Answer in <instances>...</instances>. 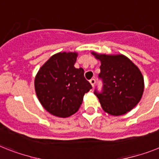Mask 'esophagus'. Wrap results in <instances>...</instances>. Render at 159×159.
Masks as SVG:
<instances>
[{"mask_svg": "<svg viewBox=\"0 0 159 159\" xmlns=\"http://www.w3.org/2000/svg\"><path fill=\"white\" fill-rule=\"evenodd\" d=\"M89 82H90V84H91L92 87L93 88V87H94V85H95V83H96L95 79H91V80H89Z\"/></svg>", "mask_w": 159, "mask_h": 159, "instance_id": "obj_1", "label": "esophagus"}]
</instances>
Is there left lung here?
<instances>
[{
  "instance_id": "left-lung-1",
  "label": "left lung",
  "mask_w": 159,
  "mask_h": 159,
  "mask_svg": "<svg viewBox=\"0 0 159 159\" xmlns=\"http://www.w3.org/2000/svg\"><path fill=\"white\" fill-rule=\"evenodd\" d=\"M101 61L99 77L103 82L102 93L95 90L105 112L119 116L132 111L144 93V77L141 70L123 54H101L92 52Z\"/></svg>"
}]
</instances>
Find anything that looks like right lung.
Returning <instances> with one entry per match:
<instances>
[{
    "label": "right lung",
    "mask_w": 159,
    "mask_h": 159,
    "mask_svg": "<svg viewBox=\"0 0 159 159\" xmlns=\"http://www.w3.org/2000/svg\"><path fill=\"white\" fill-rule=\"evenodd\" d=\"M78 53L60 52L40 68L35 78V90L40 104L51 115L67 118L76 113L92 85L83 68L74 66Z\"/></svg>",
    "instance_id": "1"
}]
</instances>
